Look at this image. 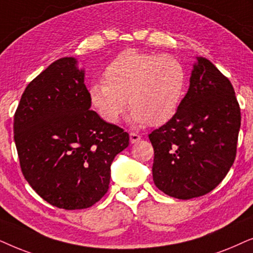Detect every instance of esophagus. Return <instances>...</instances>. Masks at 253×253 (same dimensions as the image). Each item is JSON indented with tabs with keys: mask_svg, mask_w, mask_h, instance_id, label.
Masks as SVG:
<instances>
[{
	"mask_svg": "<svg viewBox=\"0 0 253 253\" xmlns=\"http://www.w3.org/2000/svg\"><path fill=\"white\" fill-rule=\"evenodd\" d=\"M129 140H130V142H132V143H136V142H139V141L141 140V136L137 133L132 132V133L129 134Z\"/></svg>",
	"mask_w": 253,
	"mask_h": 253,
	"instance_id": "obj_1",
	"label": "esophagus"
}]
</instances>
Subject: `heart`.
<instances>
[{"mask_svg": "<svg viewBox=\"0 0 253 253\" xmlns=\"http://www.w3.org/2000/svg\"><path fill=\"white\" fill-rule=\"evenodd\" d=\"M185 86L186 72L177 58L126 49L105 67L103 82L89 86V97L106 123H119L127 99L134 123L158 126L179 109Z\"/></svg>", "mask_w": 253, "mask_h": 253, "instance_id": "obj_1", "label": "heart"}]
</instances>
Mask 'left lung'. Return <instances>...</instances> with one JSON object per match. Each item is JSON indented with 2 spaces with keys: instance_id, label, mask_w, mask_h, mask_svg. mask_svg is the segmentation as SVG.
Returning a JSON list of instances; mask_svg holds the SVG:
<instances>
[{
  "instance_id": "1",
  "label": "left lung",
  "mask_w": 253,
  "mask_h": 253,
  "mask_svg": "<svg viewBox=\"0 0 253 253\" xmlns=\"http://www.w3.org/2000/svg\"><path fill=\"white\" fill-rule=\"evenodd\" d=\"M240 127L230 81L210 60L198 58L179 109L149 134L155 185L183 200L210 193L234 164Z\"/></svg>"
}]
</instances>
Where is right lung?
Returning <instances> with one entry per match:
<instances>
[{
    "label": "right lung",
    "instance_id": "obj_1",
    "mask_svg": "<svg viewBox=\"0 0 253 253\" xmlns=\"http://www.w3.org/2000/svg\"><path fill=\"white\" fill-rule=\"evenodd\" d=\"M90 106L83 70L62 58L28 84L13 117L23 176L58 208L98 203L109 190L111 163L129 144L128 133Z\"/></svg>",
    "mask_w": 253,
    "mask_h": 253
}]
</instances>
